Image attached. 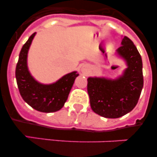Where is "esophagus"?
I'll return each instance as SVG.
<instances>
[{
    "instance_id": "obj_1",
    "label": "esophagus",
    "mask_w": 157,
    "mask_h": 157,
    "mask_svg": "<svg viewBox=\"0 0 157 157\" xmlns=\"http://www.w3.org/2000/svg\"><path fill=\"white\" fill-rule=\"evenodd\" d=\"M81 71L83 73H86L88 71V66L86 64H83L81 67Z\"/></svg>"
}]
</instances>
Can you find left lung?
Wrapping results in <instances>:
<instances>
[{
  "instance_id": "8db88e82",
  "label": "left lung",
  "mask_w": 157,
  "mask_h": 157,
  "mask_svg": "<svg viewBox=\"0 0 157 157\" xmlns=\"http://www.w3.org/2000/svg\"><path fill=\"white\" fill-rule=\"evenodd\" d=\"M116 52L127 67L116 79L104 77L88 78L87 91L92 110L105 118H120L131 112L138 103L143 88L142 60L131 40L122 39Z\"/></svg>"
}]
</instances>
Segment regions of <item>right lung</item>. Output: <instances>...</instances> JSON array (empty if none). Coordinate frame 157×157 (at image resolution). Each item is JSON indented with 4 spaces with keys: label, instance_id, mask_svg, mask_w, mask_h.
Returning a JSON list of instances; mask_svg holds the SVG:
<instances>
[{
    "label": "right lung",
    "instance_id": "1",
    "mask_svg": "<svg viewBox=\"0 0 157 157\" xmlns=\"http://www.w3.org/2000/svg\"><path fill=\"white\" fill-rule=\"evenodd\" d=\"M35 34L34 33L29 37L19 52L16 68L18 88L25 102L35 110L47 113L57 112L64 105L78 74L77 71L71 72L49 85L36 81L27 67V53Z\"/></svg>",
    "mask_w": 157,
    "mask_h": 157
}]
</instances>
